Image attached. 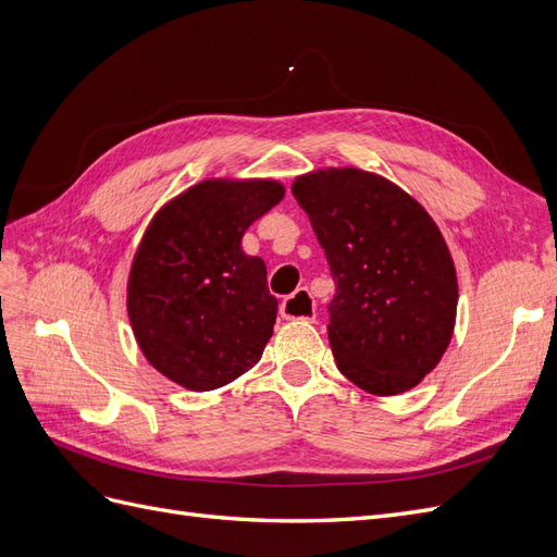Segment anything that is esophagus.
Returning <instances> with one entry per match:
<instances>
[{
    "label": "esophagus",
    "mask_w": 557,
    "mask_h": 557,
    "mask_svg": "<svg viewBox=\"0 0 557 557\" xmlns=\"http://www.w3.org/2000/svg\"><path fill=\"white\" fill-rule=\"evenodd\" d=\"M281 315L285 320H315V301L307 290H297L283 299Z\"/></svg>",
    "instance_id": "obj_1"
}]
</instances>
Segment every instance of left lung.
<instances>
[{
    "label": "left lung",
    "mask_w": 557,
    "mask_h": 557,
    "mask_svg": "<svg viewBox=\"0 0 557 557\" xmlns=\"http://www.w3.org/2000/svg\"><path fill=\"white\" fill-rule=\"evenodd\" d=\"M336 293L327 336L339 372L372 395L411 391L440 364L458 278L440 227L399 185L356 166L297 176Z\"/></svg>",
    "instance_id": "obj_1"
}]
</instances>
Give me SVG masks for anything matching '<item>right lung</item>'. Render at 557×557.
Here are the masks:
<instances>
[{
  "instance_id": "1",
  "label": "right lung",
  "mask_w": 557,
  "mask_h": 557,
  "mask_svg": "<svg viewBox=\"0 0 557 557\" xmlns=\"http://www.w3.org/2000/svg\"><path fill=\"white\" fill-rule=\"evenodd\" d=\"M283 195L276 181H201L150 221L132 262L127 313L146 360L166 379L205 393L260 360L278 301L242 237Z\"/></svg>"
}]
</instances>
